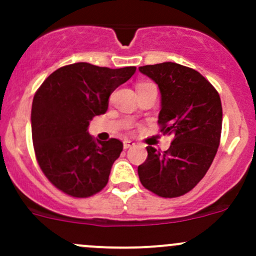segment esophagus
<instances>
[{
    "instance_id": "obj_1",
    "label": "esophagus",
    "mask_w": 256,
    "mask_h": 256,
    "mask_svg": "<svg viewBox=\"0 0 256 256\" xmlns=\"http://www.w3.org/2000/svg\"><path fill=\"white\" fill-rule=\"evenodd\" d=\"M134 146H135V142H132V141H128V140L124 141V148L125 150L130 148V147H134Z\"/></svg>"
}]
</instances>
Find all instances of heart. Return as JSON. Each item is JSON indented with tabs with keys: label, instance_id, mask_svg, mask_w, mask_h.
Segmentation results:
<instances>
[{
	"label": "heart",
	"instance_id": "1",
	"mask_svg": "<svg viewBox=\"0 0 256 256\" xmlns=\"http://www.w3.org/2000/svg\"><path fill=\"white\" fill-rule=\"evenodd\" d=\"M140 85H141V84H140Z\"/></svg>",
	"mask_w": 256,
	"mask_h": 256
}]
</instances>
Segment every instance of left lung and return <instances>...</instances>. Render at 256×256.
I'll use <instances>...</instances> for the list:
<instances>
[{
  "mask_svg": "<svg viewBox=\"0 0 256 256\" xmlns=\"http://www.w3.org/2000/svg\"><path fill=\"white\" fill-rule=\"evenodd\" d=\"M138 70L158 85V125L164 135L174 138L167 151L146 147L147 158L138 166V177L146 190L160 197H180L204 177L218 151L220 98L202 74L180 64L166 62Z\"/></svg>",
  "mask_w": 256,
  "mask_h": 256,
  "instance_id": "8db88e82",
  "label": "left lung"
}]
</instances>
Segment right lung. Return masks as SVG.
Here are the masks:
<instances>
[{
	"instance_id": "right-lung-1",
	"label": "right lung",
	"mask_w": 256,
	"mask_h": 256,
	"mask_svg": "<svg viewBox=\"0 0 256 256\" xmlns=\"http://www.w3.org/2000/svg\"><path fill=\"white\" fill-rule=\"evenodd\" d=\"M135 72L136 66L69 64L36 92L30 114L36 158L49 182L66 194L86 198L108 184L124 144L118 138L96 142L88 126L94 116L106 112L112 92Z\"/></svg>"
}]
</instances>
